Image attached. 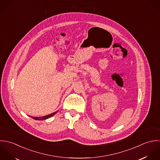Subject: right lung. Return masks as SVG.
<instances>
[{
  "mask_svg": "<svg viewBox=\"0 0 160 160\" xmlns=\"http://www.w3.org/2000/svg\"><path fill=\"white\" fill-rule=\"evenodd\" d=\"M58 111L54 112H53V113H51V114H48V115L42 116V117H32V116H30L33 119H35V120H38V121H43V120H46V119H48V118H51L52 116H53L54 115H55V114L58 112Z\"/></svg>",
  "mask_w": 160,
  "mask_h": 160,
  "instance_id": "obj_1",
  "label": "right lung"
}]
</instances>
